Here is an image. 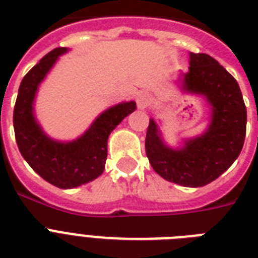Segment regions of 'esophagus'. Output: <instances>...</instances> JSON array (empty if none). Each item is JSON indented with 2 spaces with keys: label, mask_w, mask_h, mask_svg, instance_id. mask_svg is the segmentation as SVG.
<instances>
[{
  "label": "esophagus",
  "mask_w": 258,
  "mask_h": 258,
  "mask_svg": "<svg viewBox=\"0 0 258 258\" xmlns=\"http://www.w3.org/2000/svg\"><path fill=\"white\" fill-rule=\"evenodd\" d=\"M150 101H151V95H150L149 92L138 93L137 104H138V107H139V108H141V109L146 108V107L150 104Z\"/></svg>",
  "instance_id": "esophagus-1"
}]
</instances>
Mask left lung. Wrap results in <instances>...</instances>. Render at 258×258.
Masks as SVG:
<instances>
[{"mask_svg": "<svg viewBox=\"0 0 258 258\" xmlns=\"http://www.w3.org/2000/svg\"><path fill=\"white\" fill-rule=\"evenodd\" d=\"M183 89L208 97L213 105L212 124L202 137L186 142L184 149L171 150L163 145L151 119L146 155L166 180L200 187L217 179L240 155L246 134V107L236 79L206 53H190Z\"/></svg>", "mask_w": 258, "mask_h": 258, "instance_id": "obj_1", "label": "left lung"}]
</instances>
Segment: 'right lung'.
<instances>
[{"mask_svg": "<svg viewBox=\"0 0 258 258\" xmlns=\"http://www.w3.org/2000/svg\"><path fill=\"white\" fill-rule=\"evenodd\" d=\"M66 50L62 46L50 50L24 76L14 105L13 124L18 150L30 167L56 187L72 188L101 175L109 134L135 111L137 104L130 101L107 109L78 141L58 143L49 139L34 120L32 104L40 82Z\"/></svg>", "mask_w": 258, "mask_h": 258, "instance_id": "obj_1", "label": "right lung"}]
</instances>
